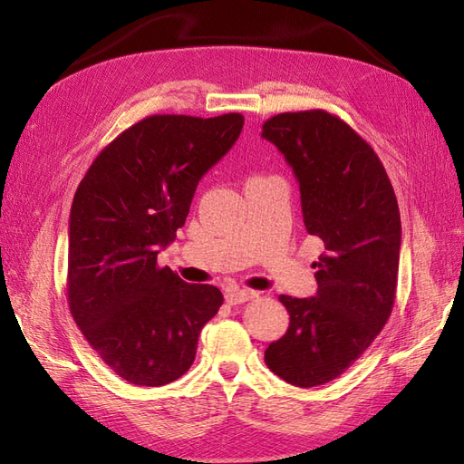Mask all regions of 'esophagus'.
I'll return each instance as SVG.
<instances>
[{
    "label": "esophagus",
    "instance_id": "34e87169",
    "mask_svg": "<svg viewBox=\"0 0 464 464\" xmlns=\"http://www.w3.org/2000/svg\"><path fill=\"white\" fill-rule=\"evenodd\" d=\"M254 298H257V292L249 290V288H230L227 292V302L228 304H244V302L254 300Z\"/></svg>",
    "mask_w": 464,
    "mask_h": 464
}]
</instances>
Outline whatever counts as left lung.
Masks as SVG:
<instances>
[{"instance_id": "8db88e82", "label": "left lung", "mask_w": 464, "mask_h": 464, "mask_svg": "<svg viewBox=\"0 0 464 464\" xmlns=\"http://www.w3.org/2000/svg\"><path fill=\"white\" fill-rule=\"evenodd\" d=\"M300 184L307 234L325 251L314 263L317 294L280 296L283 339L265 350L273 373L296 387L333 382L366 353L395 304L401 215L382 160L329 111H286L263 123Z\"/></svg>"}]
</instances>
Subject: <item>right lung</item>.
<instances>
[{"label": "right lung", "mask_w": 464, "mask_h": 464, "mask_svg": "<svg viewBox=\"0 0 464 464\" xmlns=\"http://www.w3.org/2000/svg\"><path fill=\"white\" fill-rule=\"evenodd\" d=\"M244 128L242 114L149 116L91 164L69 215L67 300L89 344L125 382L160 387L195 360L222 292L157 265L186 224L199 179Z\"/></svg>", "instance_id": "right-lung-1"}]
</instances>
